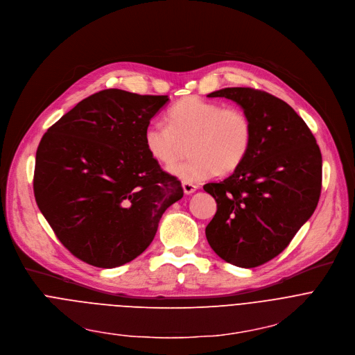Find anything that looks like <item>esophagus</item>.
<instances>
[{
  "mask_svg": "<svg viewBox=\"0 0 355 355\" xmlns=\"http://www.w3.org/2000/svg\"><path fill=\"white\" fill-rule=\"evenodd\" d=\"M182 187H183L184 194H193L196 190L199 189L198 186L193 184V183H189V182H183V183H182Z\"/></svg>",
  "mask_w": 355,
  "mask_h": 355,
  "instance_id": "obj_1",
  "label": "esophagus"
}]
</instances>
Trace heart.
Here are the masks:
<instances>
[{"instance_id": "1", "label": "heart", "mask_w": 355, "mask_h": 355, "mask_svg": "<svg viewBox=\"0 0 355 355\" xmlns=\"http://www.w3.org/2000/svg\"><path fill=\"white\" fill-rule=\"evenodd\" d=\"M190 159L168 168L183 182H200L237 169L252 144V124L239 108L186 97L168 111V124L152 121L144 131V142L156 162L169 165L178 159L182 142L190 141Z\"/></svg>"}]
</instances>
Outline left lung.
Segmentation results:
<instances>
[{
	"label": "left lung",
	"mask_w": 355,
	"mask_h": 355,
	"mask_svg": "<svg viewBox=\"0 0 355 355\" xmlns=\"http://www.w3.org/2000/svg\"><path fill=\"white\" fill-rule=\"evenodd\" d=\"M207 97L243 108L252 124V144L231 176L203 186L217 203L206 237L225 262L254 268L279 255L316 210L320 148L296 111L269 93L225 87Z\"/></svg>",
	"instance_id": "obj_1"
}]
</instances>
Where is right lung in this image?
Returning <instances> with one entry per match:
<instances>
[{"label": "right lung", "mask_w": 355, "mask_h": 355, "mask_svg": "<svg viewBox=\"0 0 355 355\" xmlns=\"http://www.w3.org/2000/svg\"><path fill=\"white\" fill-rule=\"evenodd\" d=\"M168 96L98 92L66 112L36 150V205L59 241L98 268L121 266L152 243L180 182L145 148L144 131Z\"/></svg>", "instance_id": "add662e5"}]
</instances>
